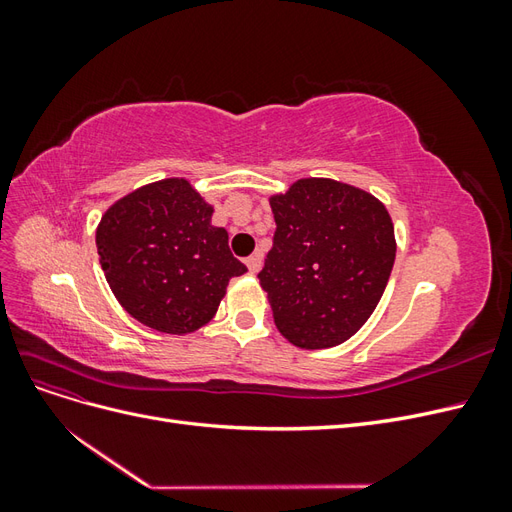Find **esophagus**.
I'll use <instances>...</instances> for the list:
<instances>
[{"label":"esophagus","instance_id":"1","mask_svg":"<svg viewBox=\"0 0 512 512\" xmlns=\"http://www.w3.org/2000/svg\"><path fill=\"white\" fill-rule=\"evenodd\" d=\"M245 265H247V269H250V273H258L260 267H262V254L256 252L252 256H247L245 258Z\"/></svg>","mask_w":512,"mask_h":512}]
</instances>
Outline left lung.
Instances as JSON below:
<instances>
[{
  "mask_svg": "<svg viewBox=\"0 0 512 512\" xmlns=\"http://www.w3.org/2000/svg\"><path fill=\"white\" fill-rule=\"evenodd\" d=\"M273 247L258 273L290 344H344L374 312L395 262V230L378 198L333 179H301L271 198Z\"/></svg>",
  "mask_w": 512,
  "mask_h": 512,
  "instance_id": "obj_1",
  "label": "left lung"
}]
</instances>
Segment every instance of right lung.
Returning <instances> with one entry per match:
<instances>
[{
    "mask_svg": "<svg viewBox=\"0 0 512 512\" xmlns=\"http://www.w3.org/2000/svg\"><path fill=\"white\" fill-rule=\"evenodd\" d=\"M185 179H164L123 196L96 232L100 265L121 307L147 327L183 335L207 324L230 277L247 267L228 232Z\"/></svg>",
    "mask_w": 512,
    "mask_h": 512,
    "instance_id": "add662e5",
    "label": "right lung"
}]
</instances>
